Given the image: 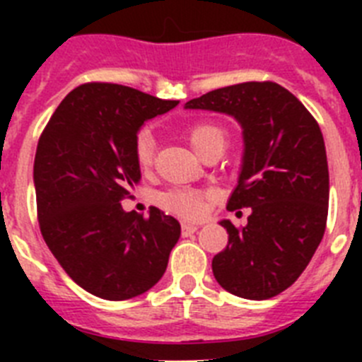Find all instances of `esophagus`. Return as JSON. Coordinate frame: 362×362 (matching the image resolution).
I'll return each instance as SVG.
<instances>
[{"label":"esophagus","mask_w":362,"mask_h":362,"mask_svg":"<svg viewBox=\"0 0 362 362\" xmlns=\"http://www.w3.org/2000/svg\"><path fill=\"white\" fill-rule=\"evenodd\" d=\"M197 228H199V226L192 225V223H183V226H181L185 238H187V235H192V233H196Z\"/></svg>","instance_id":"1"}]
</instances>
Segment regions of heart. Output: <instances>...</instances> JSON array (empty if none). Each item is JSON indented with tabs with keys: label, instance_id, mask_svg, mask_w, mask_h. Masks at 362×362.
Segmentation results:
<instances>
[{
	"label": "heart",
	"instance_id": "1",
	"mask_svg": "<svg viewBox=\"0 0 362 362\" xmlns=\"http://www.w3.org/2000/svg\"><path fill=\"white\" fill-rule=\"evenodd\" d=\"M190 146L197 156L210 148H225L226 132L216 123H196L187 130ZM136 159L141 168H148L153 159V139L148 130H143L136 139ZM163 204L172 212L183 217H199L204 212L203 194L194 190H170L163 196Z\"/></svg>",
	"mask_w": 362,
	"mask_h": 362
}]
</instances>
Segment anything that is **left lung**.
Listing matches in <instances>:
<instances>
[{"label": "left lung", "instance_id": "8db88e82", "mask_svg": "<svg viewBox=\"0 0 362 362\" xmlns=\"http://www.w3.org/2000/svg\"><path fill=\"white\" fill-rule=\"evenodd\" d=\"M185 108L219 112L241 127V168L226 209L252 214L241 230L219 221L228 245L212 259V272L233 296L270 299L296 283L325 235L330 177L321 129L272 81L217 88Z\"/></svg>", "mask_w": 362, "mask_h": 362}]
</instances>
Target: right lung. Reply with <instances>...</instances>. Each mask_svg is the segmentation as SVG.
I'll list each match as a JSON object with an SVG mask.
<instances>
[{
  "instance_id": "obj_1",
  "label": "right lung",
  "mask_w": 362,
  "mask_h": 362,
  "mask_svg": "<svg viewBox=\"0 0 362 362\" xmlns=\"http://www.w3.org/2000/svg\"><path fill=\"white\" fill-rule=\"evenodd\" d=\"M177 105L130 86L86 83L63 99L41 134L34 159L41 235L92 296L132 299L165 274L179 221L156 206L148 217L124 212L119 201L141 181V127Z\"/></svg>"
}]
</instances>
